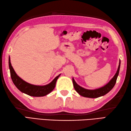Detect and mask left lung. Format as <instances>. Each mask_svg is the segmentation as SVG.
<instances>
[{
  "instance_id": "1",
  "label": "left lung",
  "mask_w": 131,
  "mask_h": 131,
  "mask_svg": "<svg viewBox=\"0 0 131 131\" xmlns=\"http://www.w3.org/2000/svg\"><path fill=\"white\" fill-rule=\"evenodd\" d=\"M120 66L121 60L119 61L118 70L116 71V73L114 75V76L110 80L109 82L107 83L104 87L95 89V90H88V89H85L78 84L75 81L74 78H73V83L74 89L80 95H81L83 97H88V98H97V97L104 96L108 92H109L112 90L113 88L114 87L119 75Z\"/></svg>"
}]
</instances>
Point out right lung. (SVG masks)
<instances>
[{
	"label": "right lung",
	"instance_id": "right-lung-1",
	"mask_svg": "<svg viewBox=\"0 0 131 131\" xmlns=\"http://www.w3.org/2000/svg\"><path fill=\"white\" fill-rule=\"evenodd\" d=\"M9 68L11 78H12L13 83L16 87L21 92L33 97H42L51 93L54 88L56 83L58 77L61 75H58L48 84L45 85H36L25 82L17 75L11 65L10 57H9Z\"/></svg>",
	"mask_w": 131,
	"mask_h": 131
}]
</instances>
